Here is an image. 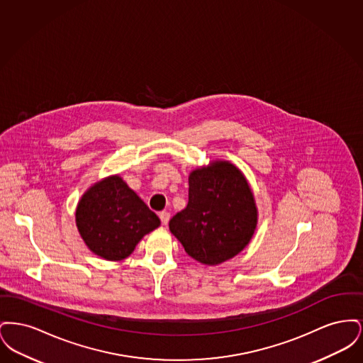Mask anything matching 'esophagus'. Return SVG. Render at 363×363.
<instances>
[{
  "label": "esophagus",
  "mask_w": 363,
  "mask_h": 363,
  "mask_svg": "<svg viewBox=\"0 0 363 363\" xmlns=\"http://www.w3.org/2000/svg\"><path fill=\"white\" fill-rule=\"evenodd\" d=\"M159 218H160V220H162V225H167L169 223V220H170V213L167 212V211H162L160 213H159Z\"/></svg>",
  "instance_id": "1"
}]
</instances>
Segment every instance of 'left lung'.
Listing matches in <instances>:
<instances>
[{
	"mask_svg": "<svg viewBox=\"0 0 363 363\" xmlns=\"http://www.w3.org/2000/svg\"><path fill=\"white\" fill-rule=\"evenodd\" d=\"M256 225L252 189L245 175L225 160L190 173L188 206L169 223L190 257L207 265L237 256L252 240Z\"/></svg>",
	"mask_w": 363,
	"mask_h": 363,
	"instance_id": "left-lung-1",
	"label": "left lung"
}]
</instances>
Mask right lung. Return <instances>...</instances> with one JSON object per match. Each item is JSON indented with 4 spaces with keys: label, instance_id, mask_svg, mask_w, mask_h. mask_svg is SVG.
<instances>
[{
    "label": "right lung",
    "instance_id": "obj_1",
    "mask_svg": "<svg viewBox=\"0 0 363 363\" xmlns=\"http://www.w3.org/2000/svg\"><path fill=\"white\" fill-rule=\"evenodd\" d=\"M76 225L92 253L120 261L130 256L160 220L120 175H111L83 194L76 208Z\"/></svg>",
    "mask_w": 363,
    "mask_h": 363
}]
</instances>
